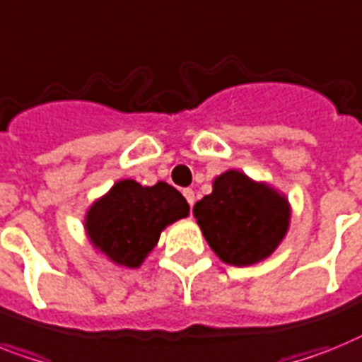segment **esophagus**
<instances>
[{"instance_id": "1", "label": "esophagus", "mask_w": 362, "mask_h": 362, "mask_svg": "<svg viewBox=\"0 0 362 362\" xmlns=\"http://www.w3.org/2000/svg\"><path fill=\"white\" fill-rule=\"evenodd\" d=\"M182 193H184V197H186L187 204H189V206H193V204H195V191L189 189V187H186V189L182 191Z\"/></svg>"}]
</instances>
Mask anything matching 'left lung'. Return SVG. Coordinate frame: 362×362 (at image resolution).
<instances>
[{"mask_svg":"<svg viewBox=\"0 0 362 362\" xmlns=\"http://www.w3.org/2000/svg\"><path fill=\"white\" fill-rule=\"evenodd\" d=\"M208 245L223 262L251 266L272 255L290 223L284 195L240 171L214 180V191L193 206Z\"/></svg>","mask_w":362,"mask_h":362,"instance_id":"8db88e82","label":"left lung"}]
</instances>
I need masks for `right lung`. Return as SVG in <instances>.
<instances>
[{
	"label": "right lung",
	"instance_id": "1",
	"mask_svg": "<svg viewBox=\"0 0 362 362\" xmlns=\"http://www.w3.org/2000/svg\"><path fill=\"white\" fill-rule=\"evenodd\" d=\"M187 214L186 199L165 182L148 187L120 180L89 208L85 230L90 243L115 264L139 267L156 247L161 230Z\"/></svg>",
	"mask_w": 362,
	"mask_h": 362
}]
</instances>
